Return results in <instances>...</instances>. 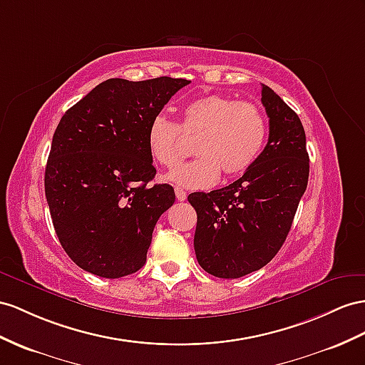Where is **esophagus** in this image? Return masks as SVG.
I'll use <instances>...</instances> for the list:
<instances>
[{"label": "esophagus", "mask_w": 365, "mask_h": 365, "mask_svg": "<svg viewBox=\"0 0 365 365\" xmlns=\"http://www.w3.org/2000/svg\"><path fill=\"white\" fill-rule=\"evenodd\" d=\"M174 192H175V197H177V200H180V202L186 200V192L183 191V188H180V186H175V188H174Z\"/></svg>", "instance_id": "esophagus-1"}]
</instances>
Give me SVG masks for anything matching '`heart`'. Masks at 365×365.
<instances>
[{
  "label": "heart",
  "mask_w": 365,
  "mask_h": 365,
  "mask_svg": "<svg viewBox=\"0 0 365 365\" xmlns=\"http://www.w3.org/2000/svg\"><path fill=\"white\" fill-rule=\"evenodd\" d=\"M267 121L255 105L223 96L186 103L180 123L155 115L148 125L146 146L158 165L171 168L185 154L183 136L195 137L191 162L175 166L165 179L191 190L216 185L220 173L232 177L250 170L267 140Z\"/></svg>",
  "instance_id": "obj_1"
}]
</instances>
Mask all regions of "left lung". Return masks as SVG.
Here are the masks:
<instances>
[{"mask_svg": "<svg viewBox=\"0 0 365 365\" xmlns=\"http://www.w3.org/2000/svg\"><path fill=\"white\" fill-rule=\"evenodd\" d=\"M269 118L268 143L239 180L211 192H194V250L205 272L237 279L272 260L294 219L308 183L305 130L296 112L262 85Z\"/></svg>", "mask_w": 365, "mask_h": 365, "instance_id": "1", "label": "left lung"}]
</instances>
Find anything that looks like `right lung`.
<instances>
[{"mask_svg": "<svg viewBox=\"0 0 365 365\" xmlns=\"http://www.w3.org/2000/svg\"><path fill=\"white\" fill-rule=\"evenodd\" d=\"M190 80L109 78L66 110L55 129L44 191L55 232L80 268L117 279L146 262L171 185L148 183L155 168L148 125Z\"/></svg>", "mask_w": 365, "mask_h": 365, "instance_id": "obj_1", "label": "right lung"}]
</instances>
